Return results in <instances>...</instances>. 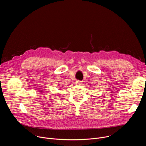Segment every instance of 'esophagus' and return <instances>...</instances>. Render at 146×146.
<instances>
[{
  "instance_id": "esophagus-1",
  "label": "esophagus",
  "mask_w": 146,
  "mask_h": 146,
  "mask_svg": "<svg viewBox=\"0 0 146 146\" xmlns=\"http://www.w3.org/2000/svg\"><path fill=\"white\" fill-rule=\"evenodd\" d=\"M81 83H82V81H80V80H77V81H76V84L77 85H81Z\"/></svg>"
}]
</instances>
